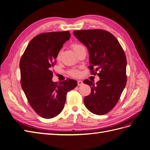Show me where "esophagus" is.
Here are the masks:
<instances>
[{
  "mask_svg": "<svg viewBox=\"0 0 150 150\" xmlns=\"http://www.w3.org/2000/svg\"><path fill=\"white\" fill-rule=\"evenodd\" d=\"M83 82L82 81H78V86H81V85H83Z\"/></svg>",
  "mask_w": 150,
  "mask_h": 150,
  "instance_id": "obj_1",
  "label": "esophagus"
}]
</instances>
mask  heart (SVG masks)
I'll return each mask as SVG.
<instances>
[{
	"instance_id": "obj_1",
	"label": "heart",
	"mask_w": 150,
	"mask_h": 150,
	"mask_svg": "<svg viewBox=\"0 0 150 150\" xmlns=\"http://www.w3.org/2000/svg\"><path fill=\"white\" fill-rule=\"evenodd\" d=\"M71 46H72V49H74V51H76V50H78L79 48H80L82 46H81V45H80V44H72ZM60 56H61V52H59L58 54H57V59H59L60 58ZM69 73L71 76H78L79 74V72L78 71H77V70H72V71H70Z\"/></svg>"
}]
</instances>
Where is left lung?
I'll return each instance as SVG.
<instances>
[{"label":"left lung","mask_w":150,"mask_h":150,"mask_svg":"<svg viewBox=\"0 0 150 150\" xmlns=\"http://www.w3.org/2000/svg\"><path fill=\"white\" fill-rule=\"evenodd\" d=\"M73 34L88 49L91 74L99 76L96 84L88 79L83 81L91 88V94L84 98V104L95 115H105L117 104L126 84L125 53L118 40L108 31L81 30H74Z\"/></svg>","instance_id":"1"}]
</instances>
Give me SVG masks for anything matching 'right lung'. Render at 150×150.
Listing matches in <instances>:
<instances>
[{"mask_svg":"<svg viewBox=\"0 0 150 150\" xmlns=\"http://www.w3.org/2000/svg\"><path fill=\"white\" fill-rule=\"evenodd\" d=\"M69 31L51 32L36 35L29 43L20 61L21 83L30 106L38 115L50 119L64 107L66 94L78 83L68 79L57 84L52 81V67L67 40Z\"/></svg>","mask_w":150,"mask_h":150,"instance_id":"obj_1","label":"right lung"}]
</instances>
